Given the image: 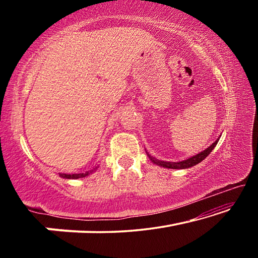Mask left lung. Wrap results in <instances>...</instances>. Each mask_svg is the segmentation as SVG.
I'll use <instances>...</instances> for the list:
<instances>
[{
  "instance_id": "1",
  "label": "left lung",
  "mask_w": 258,
  "mask_h": 258,
  "mask_svg": "<svg viewBox=\"0 0 258 258\" xmlns=\"http://www.w3.org/2000/svg\"><path fill=\"white\" fill-rule=\"evenodd\" d=\"M218 140H220V139H217L212 146H209L207 149H205L204 151L199 152V154H197L196 156H192V157H190V158H187L185 160H182V161H175V163H173V161L158 160V159L154 158V157H151L149 154H147V155L149 156V158H150L152 163L156 164V165L163 166V167H166V168H172V169H184V168H189V167H192V166L199 164L200 161H203L205 158H206V157L209 154H211L214 148L216 147Z\"/></svg>"
}]
</instances>
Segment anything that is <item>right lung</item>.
<instances>
[{"instance_id":"1","label":"right lung","mask_w":258,"mask_h":258,"mask_svg":"<svg viewBox=\"0 0 258 258\" xmlns=\"http://www.w3.org/2000/svg\"><path fill=\"white\" fill-rule=\"evenodd\" d=\"M93 171H87L85 173H78V174H66V173H62V174H59L61 177L63 178H81V177H85L89 175V174L92 173Z\"/></svg>"}]
</instances>
